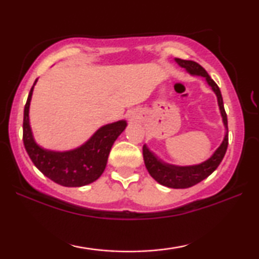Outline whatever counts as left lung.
Instances as JSON below:
<instances>
[{"instance_id": "obj_1", "label": "left lung", "mask_w": 259, "mask_h": 259, "mask_svg": "<svg viewBox=\"0 0 259 259\" xmlns=\"http://www.w3.org/2000/svg\"><path fill=\"white\" fill-rule=\"evenodd\" d=\"M176 62L178 63L180 67L185 68L190 74H192V75H200L206 79L207 83L210 84L215 95H217L219 109H221L223 116V122H224L226 128L224 140H223L222 145L217 148V151L214 152L213 155H212L210 159H207L206 161L194 166H175L166 164V162L161 161L160 159L155 157V155L146 147V145H144L143 155L145 165H146L147 171L151 175L152 178L157 180V182L159 184H161V185L171 187V189H187V187L196 185V184L200 183L201 180L207 178V177L210 176L222 162L229 145L228 116H226L224 104H223L221 90H219L217 83L211 79L206 70H205L199 63L191 61V60L176 59Z\"/></svg>"}]
</instances>
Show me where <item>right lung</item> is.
Returning <instances> with one entry per match:
<instances>
[{"label":"right lung","instance_id":"right-lung-1","mask_svg":"<svg viewBox=\"0 0 259 259\" xmlns=\"http://www.w3.org/2000/svg\"><path fill=\"white\" fill-rule=\"evenodd\" d=\"M36 83L35 81L34 84ZM34 86L28 95L23 113V144L34 165L59 185L80 187L93 183L105 171L111 148L127 123L123 120L102 126L82 146L73 151L53 152L38 146L29 126V105Z\"/></svg>","mask_w":259,"mask_h":259}]
</instances>
